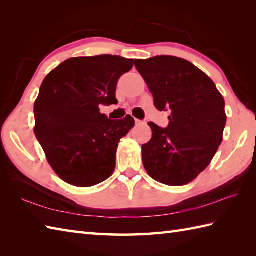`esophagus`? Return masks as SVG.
<instances>
[{
	"label": "esophagus",
	"instance_id": "34e87169",
	"mask_svg": "<svg viewBox=\"0 0 256 256\" xmlns=\"http://www.w3.org/2000/svg\"><path fill=\"white\" fill-rule=\"evenodd\" d=\"M146 122H144V121H140V120H138V118H135V124L136 125H143V124H145Z\"/></svg>",
	"mask_w": 256,
	"mask_h": 256
}]
</instances>
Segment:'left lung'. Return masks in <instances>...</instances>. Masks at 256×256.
<instances>
[{
    "instance_id": "obj_1",
    "label": "left lung",
    "mask_w": 256,
    "mask_h": 256,
    "mask_svg": "<svg viewBox=\"0 0 256 256\" xmlns=\"http://www.w3.org/2000/svg\"><path fill=\"white\" fill-rule=\"evenodd\" d=\"M158 111L170 124L153 122L152 138L142 146L143 165L156 182L182 186L204 172L222 142L226 123L224 99L214 81L186 59L156 56L135 59Z\"/></svg>"
}]
</instances>
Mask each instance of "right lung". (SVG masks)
<instances>
[{"label":"right lung","instance_id":"1","mask_svg":"<svg viewBox=\"0 0 256 256\" xmlns=\"http://www.w3.org/2000/svg\"><path fill=\"white\" fill-rule=\"evenodd\" d=\"M133 59L99 55L67 59L46 76L35 101V128L46 158L64 182L91 187L116 168L120 140L134 118L110 120L100 106L116 104V84Z\"/></svg>","mask_w":256,"mask_h":256}]
</instances>
